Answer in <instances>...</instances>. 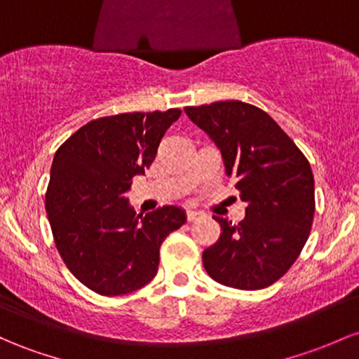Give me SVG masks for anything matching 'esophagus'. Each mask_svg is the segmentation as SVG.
I'll return each mask as SVG.
<instances>
[{
	"instance_id": "34e87169",
	"label": "esophagus",
	"mask_w": 359,
	"mask_h": 359,
	"mask_svg": "<svg viewBox=\"0 0 359 359\" xmlns=\"http://www.w3.org/2000/svg\"><path fill=\"white\" fill-rule=\"evenodd\" d=\"M186 216H187V222H196V219H199L203 215L198 211H187Z\"/></svg>"
}]
</instances>
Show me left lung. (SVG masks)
<instances>
[{"mask_svg":"<svg viewBox=\"0 0 359 359\" xmlns=\"http://www.w3.org/2000/svg\"><path fill=\"white\" fill-rule=\"evenodd\" d=\"M189 119L222 149L245 218L238 224L212 216L219 238L203 252L215 281L262 290L290 271L313 223L315 189L309 160L273 117L240 100L186 107Z\"/></svg>","mask_w":359,"mask_h":359,"instance_id":"8db88e82","label":"left lung"}]
</instances>
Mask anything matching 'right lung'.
<instances>
[{
  "label": "right lung",
  "instance_id": "obj_1",
  "mask_svg": "<svg viewBox=\"0 0 359 359\" xmlns=\"http://www.w3.org/2000/svg\"><path fill=\"white\" fill-rule=\"evenodd\" d=\"M182 110L126 112L81 126L54 155L46 212L71 274L104 297H121L155 278L160 247L186 223L177 206L136 216L126 194L155 160Z\"/></svg>",
  "mask_w": 359,
  "mask_h": 359
}]
</instances>
